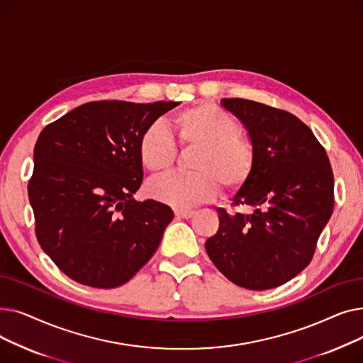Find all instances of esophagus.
<instances>
[{
  "label": "esophagus",
  "mask_w": 363,
  "mask_h": 363,
  "mask_svg": "<svg viewBox=\"0 0 363 363\" xmlns=\"http://www.w3.org/2000/svg\"><path fill=\"white\" fill-rule=\"evenodd\" d=\"M194 211H175V215L178 218H182V219H189L191 216H194Z\"/></svg>",
  "instance_id": "obj_1"
}]
</instances>
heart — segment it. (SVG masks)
Returning a JSON list of instances; mask_svg holds the SVG:
<instances>
[{"instance_id": "b5f03b06", "label": "heart", "mask_w": 363, "mask_h": 363, "mask_svg": "<svg viewBox=\"0 0 363 363\" xmlns=\"http://www.w3.org/2000/svg\"><path fill=\"white\" fill-rule=\"evenodd\" d=\"M170 129L181 147H197L189 164L194 172L151 181L148 193L156 200L186 208L213 199L218 185L234 193L250 179L256 150L230 113L211 103H197L175 113ZM138 157L151 174H163L175 163V143L159 125H151L138 140Z\"/></svg>"}]
</instances>
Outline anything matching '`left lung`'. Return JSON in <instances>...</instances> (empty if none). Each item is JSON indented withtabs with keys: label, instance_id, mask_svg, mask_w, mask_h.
Instances as JSON below:
<instances>
[{
	"label": "left lung",
	"instance_id": "obj_1",
	"mask_svg": "<svg viewBox=\"0 0 363 363\" xmlns=\"http://www.w3.org/2000/svg\"><path fill=\"white\" fill-rule=\"evenodd\" d=\"M249 130L256 150L250 179L218 208L219 230L206 252L231 282L247 290L279 287L311 263L334 208V175L327 151L294 114L244 99H222Z\"/></svg>",
	"mask_w": 363,
	"mask_h": 363
}]
</instances>
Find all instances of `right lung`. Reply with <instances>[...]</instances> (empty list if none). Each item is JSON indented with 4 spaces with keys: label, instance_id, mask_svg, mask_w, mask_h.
I'll return each mask as SVG.
<instances>
[{
    "label": "right lung",
    "instance_id": "obj_1",
    "mask_svg": "<svg viewBox=\"0 0 363 363\" xmlns=\"http://www.w3.org/2000/svg\"><path fill=\"white\" fill-rule=\"evenodd\" d=\"M178 104L91 101L40 133L28 185L35 234L70 279L119 287L157 250L174 212L132 199L144 177L138 140Z\"/></svg>",
    "mask_w": 363,
    "mask_h": 363
}]
</instances>
